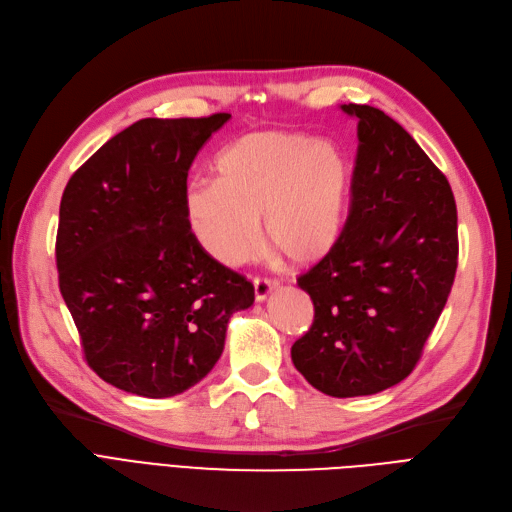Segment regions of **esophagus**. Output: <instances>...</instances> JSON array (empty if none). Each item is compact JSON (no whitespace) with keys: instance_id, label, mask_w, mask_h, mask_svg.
<instances>
[{"instance_id":"esophagus-1","label":"esophagus","mask_w":512,"mask_h":512,"mask_svg":"<svg viewBox=\"0 0 512 512\" xmlns=\"http://www.w3.org/2000/svg\"><path fill=\"white\" fill-rule=\"evenodd\" d=\"M278 287V280L274 278H255L253 280V289H255V299L257 301H266L268 295Z\"/></svg>"}]
</instances>
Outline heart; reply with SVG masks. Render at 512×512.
<instances>
[{
	"mask_svg": "<svg viewBox=\"0 0 512 512\" xmlns=\"http://www.w3.org/2000/svg\"><path fill=\"white\" fill-rule=\"evenodd\" d=\"M215 179L187 185V227L223 266L249 259L263 238L297 266L331 253L344 230L350 173L344 151L299 132L259 130L225 145Z\"/></svg>",
	"mask_w": 512,
	"mask_h": 512,
	"instance_id": "heart-1",
	"label": "heart"
}]
</instances>
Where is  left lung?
<instances>
[{"mask_svg":"<svg viewBox=\"0 0 512 512\" xmlns=\"http://www.w3.org/2000/svg\"><path fill=\"white\" fill-rule=\"evenodd\" d=\"M356 118L358 154L346 225L329 255L297 278L314 323L291 348L295 369L337 399L382 392L418 365L458 268L449 181L382 109Z\"/></svg>","mask_w":512,"mask_h":512,"instance_id":"obj_1","label":"left lung"}]
</instances>
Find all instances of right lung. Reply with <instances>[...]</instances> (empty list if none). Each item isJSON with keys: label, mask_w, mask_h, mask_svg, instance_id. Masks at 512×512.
Segmentation results:
<instances>
[{"label": "right lung", "mask_w": 512, "mask_h": 512, "mask_svg": "<svg viewBox=\"0 0 512 512\" xmlns=\"http://www.w3.org/2000/svg\"><path fill=\"white\" fill-rule=\"evenodd\" d=\"M232 116L145 118L69 179L56 268L86 363L124 392L166 399L215 367L234 312L253 306L244 276L187 227V170Z\"/></svg>", "instance_id": "right-lung-1"}]
</instances>
